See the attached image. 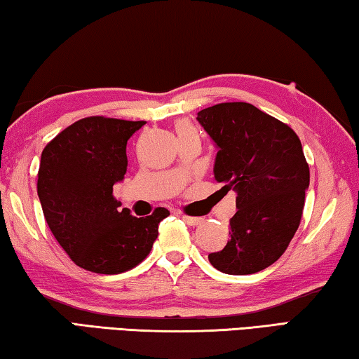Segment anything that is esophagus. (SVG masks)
<instances>
[{"mask_svg": "<svg viewBox=\"0 0 359 359\" xmlns=\"http://www.w3.org/2000/svg\"><path fill=\"white\" fill-rule=\"evenodd\" d=\"M181 218H183L187 224L189 226H201L203 219L202 218H196V216H187V215H181Z\"/></svg>", "mask_w": 359, "mask_h": 359, "instance_id": "esophagus-1", "label": "esophagus"}]
</instances>
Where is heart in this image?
<instances>
[{
    "mask_svg": "<svg viewBox=\"0 0 359 359\" xmlns=\"http://www.w3.org/2000/svg\"><path fill=\"white\" fill-rule=\"evenodd\" d=\"M189 128H191V127L187 126V124H180V126H178V132H180V130H189Z\"/></svg>",
    "mask_w": 359,
    "mask_h": 359,
    "instance_id": "1",
    "label": "heart"
}]
</instances>
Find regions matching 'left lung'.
Returning a JSON list of instances; mask_svg holds the SVG:
<instances>
[{"mask_svg": "<svg viewBox=\"0 0 359 359\" xmlns=\"http://www.w3.org/2000/svg\"><path fill=\"white\" fill-rule=\"evenodd\" d=\"M197 121L218 148L216 181L237 192L231 240L208 259L222 273H256L283 255L301 224L310 183L301 140L290 126L243 102L205 108Z\"/></svg>", "mask_w": 359, "mask_h": 359, "instance_id": "1", "label": "left lung"}]
</instances>
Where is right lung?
<instances>
[{"label": "right lung", "mask_w": 359, "mask_h": 359, "mask_svg": "<svg viewBox=\"0 0 359 359\" xmlns=\"http://www.w3.org/2000/svg\"><path fill=\"white\" fill-rule=\"evenodd\" d=\"M146 124L90 116L49 141L41 154L38 197L50 232L72 261L89 272L114 275L149 255L170 211L146 218L119 208L113 196L127 172V141Z\"/></svg>", "instance_id": "add662e5"}]
</instances>
